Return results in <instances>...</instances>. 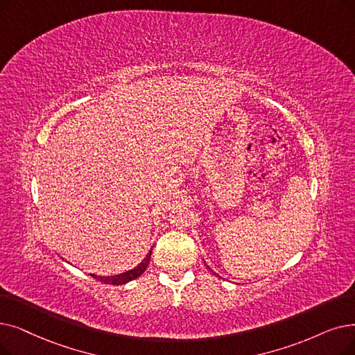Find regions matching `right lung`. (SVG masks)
<instances>
[{"mask_svg":"<svg viewBox=\"0 0 355 355\" xmlns=\"http://www.w3.org/2000/svg\"><path fill=\"white\" fill-rule=\"evenodd\" d=\"M149 259H150V252L148 254V257L142 261L139 266L135 267L133 270H129L126 272H121V274H117V275H110V277H101V275H96V274H89V275L94 277V279L98 280V282H103L104 284H113V286L126 284V283L137 279V277H141L144 274V271L146 270V267L149 264Z\"/></svg>","mask_w":355,"mask_h":355,"instance_id":"add662e5","label":"right lung"}]
</instances>
